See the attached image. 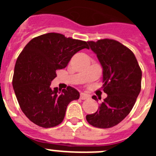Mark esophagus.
Returning a JSON list of instances; mask_svg holds the SVG:
<instances>
[{"mask_svg":"<svg viewBox=\"0 0 156 156\" xmlns=\"http://www.w3.org/2000/svg\"><path fill=\"white\" fill-rule=\"evenodd\" d=\"M87 98H89V95L84 93L80 94V99H82V100H85V99H87Z\"/></svg>","mask_w":156,"mask_h":156,"instance_id":"1","label":"esophagus"}]
</instances>
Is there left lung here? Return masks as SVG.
I'll list each match as a JSON object with an SVG mask.
<instances>
[{
	"label": "left lung",
	"instance_id": "obj_1",
	"mask_svg": "<svg viewBox=\"0 0 156 156\" xmlns=\"http://www.w3.org/2000/svg\"><path fill=\"white\" fill-rule=\"evenodd\" d=\"M102 66L103 90L107 98L96 112L87 115L88 123L98 128H110L130 112L141 88L142 73L133 52L111 39L88 41ZM92 98L98 101L94 95Z\"/></svg>",
	"mask_w": 156,
	"mask_h": 156
}]
</instances>
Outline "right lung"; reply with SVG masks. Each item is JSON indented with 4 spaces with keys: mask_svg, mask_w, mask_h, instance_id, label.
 I'll return each instance as SVG.
<instances>
[{
    "mask_svg": "<svg viewBox=\"0 0 156 156\" xmlns=\"http://www.w3.org/2000/svg\"><path fill=\"white\" fill-rule=\"evenodd\" d=\"M89 49L87 42L56 33L32 39L16 61L12 86L23 113L44 128L58 126L64 119L68 105L80 98L79 91L68 87L51 88L56 72L66 68L76 52Z\"/></svg>",
    "mask_w": 156,
    "mask_h": 156,
    "instance_id": "right-lung-1",
    "label": "right lung"
}]
</instances>
